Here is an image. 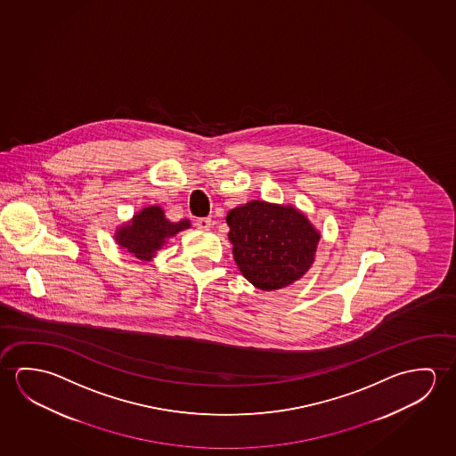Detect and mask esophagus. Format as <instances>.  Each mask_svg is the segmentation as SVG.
Here are the masks:
<instances>
[{
    "label": "esophagus",
    "instance_id": "obj_1",
    "mask_svg": "<svg viewBox=\"0 0 456 456\" xmlns=\"http://www.w3.org/2000/svg\"><path fill=\"white\" fill-rule=\"evenodd\" d=\"M195 224L196 228H200V230H209L212 222H210L209 217H201L196 218Z\"/></svg>",
    "mask_w": 456,
    "mask_h": 456
}]
</instances>
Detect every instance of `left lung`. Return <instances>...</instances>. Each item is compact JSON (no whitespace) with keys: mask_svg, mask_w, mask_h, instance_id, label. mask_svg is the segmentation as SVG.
<instances>
[{"mask_svg":"<svg viewBox=\"0 0 456 456\" xmlns=\"http://www.w3.org/2000/svg\"><path fill=\"white\" fill-rule=\"evenodd\" d=\"M226 224L239 271L256 289L289 287L314 263L320 234L291 206L250 201L230 210Z\"/></svg>","mask_w":456,"mask_h":456,"instance_id":"1","label":"left lung"}]
</instances>
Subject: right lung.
<instances>
[{
  "label": "right lung",
  "instance_id": "add662e5",
  "mask_svg": "<svg viewBox=\"0 0 456 456\" xmlns=\"http://www.w3.org/2000/svg\"><path fill=\"white\" fill-rule=\"evenodd\" d=\"M188 226V220L171 224L165 218L161 208L153 206L141 210L133 217L130 224L122 226L117 232L116 240L120 246L128 248V252L133 253L139 260H151L153 253L167 242V238Z\"/></svg>",
  "mask_w": 456,
  "mask_h": 456
}]
</instances>
